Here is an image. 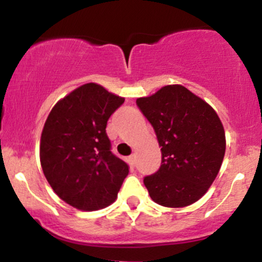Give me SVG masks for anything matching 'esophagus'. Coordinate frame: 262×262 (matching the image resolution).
Returning <instances> with one entry per match:
<instances>
[{"mask_svg":"<svg viewBox=\"0 0 262 262\" xmlns=\"http://www.w3.org/2000/svg\"><path fill=\"white\" fill-rule=\"evenodd\" d=\"M128 162H129V165H130V166H134V165H135V155L134 154L129 156Z\"/></svg>","mask_w":262,"mask_h":262,"instance_id":"1","label":"esophagus"}]
</instances>
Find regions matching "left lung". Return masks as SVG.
<instances>
[{"label":"left lung","instance_id":"obj_1","mask_svg":"<svg viewBox=\"0 0 262 262\" xmlns=\"http://www.w3.org/2000/svg\"><path fill=\"white\" fill-rule=\"evenodd\" d=\"M137 106L161 146L160 169L144 177L151 200L186 207L208 191L225 154L224 128L215 111L181 85H169Z\"/></svg>","mask_w":262,"mask_h":262}]
</instances>
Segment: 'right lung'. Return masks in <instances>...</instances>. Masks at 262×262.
Wrapping results in <instances>:
<instances>
[{
	"label": "right lung",
	"instance_id": "1",
	"mask_svg": "<svg viewBox=\"0 0 262 262\" xmlns=\"http://www.w3.org/2000/svg\"><path fill=\"white\" fill-rule=\"evenodd\" d=\"M124 98L97 83L74 90L53 107L40 138V164L48 182L66 203L97 210L116 201L129 169L111 151L110 117Z\"/></svg>",
	"mask_w": 262,
	"mask_h": 262
}]
</instances>
